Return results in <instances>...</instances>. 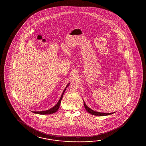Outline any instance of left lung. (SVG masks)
Instances as JSON below:
<instances>
[{
  "instance_id": "left-lung-1",
  "label": "left lung",
  "mask_w": 146,
  "mask_h": 146,
  "mask_svg": "<svg viewBox=\"0 0 146 146\" xmlns=\"http://www.w3.org/2000/svg\"><path fill=\"white\" fill-rule=\"evenodd\" d=\"M84 108L86 110V111L88 112H89L90 113H91L92 115H98V116H105V115H111L113 114L114 112H111V113H105V112H97L96 111L91 110V108H88V106L86 105V104L84 102Z\"/></svg>"
}]
</instances>
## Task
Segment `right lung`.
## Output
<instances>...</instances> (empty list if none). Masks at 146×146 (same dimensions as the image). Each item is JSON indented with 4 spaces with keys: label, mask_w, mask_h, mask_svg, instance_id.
Wrapping results in <instances>:
<instances>
[{
    "label": "right lung",
    "mask_w": 146,
    "mask_h": 146,
    "mask_svg": "<svg viewBox=\"0 0 146 146\" xmlns=\"http://www.w3.org/2000/svg\"><path fill=\"white\" fill-rule=\"evenodd\" d=\"M70 83L68 84L67 85V86L66 87V88H65V90L63 91L62 92V95L60 98V100L58 101V103L56 104V105L53 106L52 108H50V110H45V111H32L33 112H34L35 113H37V114H40V115H49V114H52L53 113H55L56 111H58V108H60V104L61 102V101L62 100V96L65 93V91L66 90V88L69 85Z\"/></svg>",
    "instance_id": "right-lung-1"
}]
</instances>
